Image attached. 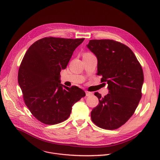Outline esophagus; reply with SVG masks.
<instances>
[{
	"mask_svg": "<svg viewBox=\"0 0 160 160\" xmlns=\"http://www.w3.org/2000/svg\"><path fill=\"white\" fill-rule=\"evenodd\" d=\"M85 93H86V96L87 97H90V96L93 95V93L92 92H88V91H86Z\"/></svg>",
	"mask_w": 160,
	"mask_h": 160,
	"instance_id": "34e87169",
	"label": "esophagus"
}]
</instances>
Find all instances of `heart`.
<instances>
[{
	"instance_id": "1",
	"label": "heart",
	"mask_w": 160,
	"mask_h": 160,
	"mask_svg": "<svg viewBox=\"0 0 160 160\" xmlns=\"http://www.w3.org/2000/svg\"><path fill=\"white\" fill-rule=\"evenodd\" d=\"M92 53H90V52H86V53H85L84 54H83V55H92Z\"/></svg>"
}]
</instances>
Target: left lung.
<instances>
[{
  "label": "left lung",
  "instance_id": "left-lung-1",
  "mask_svg": "<svg viewBox=\"0 0 160 160\" xmlns=\"http://www.w3.org/2000/svg\"><path fill=\"white\" fill-rule=\"evenodd\" d=\"M87 47L97 56V75L102 82L108 83L109 90L104 97L95 93L99 103L91 112L92 120L101 128L117 129L133 115L142 98V65L133 51L121 42L90 40Z\"/></svg>",
  "mask_w": 160,
  "mask_h": 160
}]
</instances>
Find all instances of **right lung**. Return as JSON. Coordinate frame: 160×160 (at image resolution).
<instances>
[{
	"label": "right lung",
	"mask_w": 160,
	"mask_h": 160,
	"mask_svg": "<svg viewBox=\"0 0 160 160\" xmlns=\"http://www.w3.org/2000/svg\"><path fill=\"white\" fill-rule=\"evenodd\" d=\"M82 38L48 37L34 42L27 50L18 72V82L26 106L33 116L46 125L66 120L74 103L85 96L77 86L60 84L65 69Z\"/></svg>",
	"instance_id": "1"
}]
</instances>
